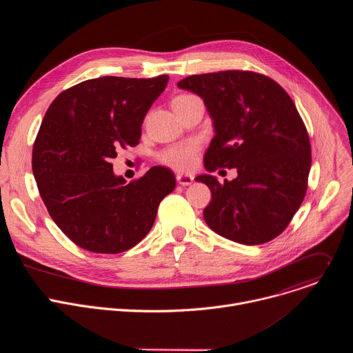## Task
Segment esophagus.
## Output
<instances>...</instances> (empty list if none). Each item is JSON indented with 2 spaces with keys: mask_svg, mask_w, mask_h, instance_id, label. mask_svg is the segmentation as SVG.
Listing matches in <instances>:
<instances>
[{
  "mask_svg": "<svg viewBox=\"0 0 353 353\" xmlns=\"http://www.w3.org/2000/svg\"><path fill=\"white\" fill-rule=\"evenodd\" d=\"M176 179L180 185H190L194 181V176L191 174H177Z\"/></svg>",
  "mask_w": 353,
  "mask_h": 353,
  "instance_id": "34e87169",
  "label": "esophagus"
}]
</instances>
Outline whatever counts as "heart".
I'll return each instance as SVG.
<instances>
[{"label":"heart","instance_id":"1","mask_svg":"<svg viewBox=\"0 0 353 353\" xmlns=\"http://www.w3.org/2000/svg\"><path fill=\"white\" fill-rule=\"evenodd\" d=\"M196 99L192 94H179L173 99V108L174 110L183 108L191 100ZM199 150V143L196 141H185L180 143H174L166 148L161 154V161L177 170H190L196 159V154Z\"/></svg>","mask_w":353,"mask_h":353}]
</instances>
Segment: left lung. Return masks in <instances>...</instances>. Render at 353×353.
Listing matches in <instances>:
<instances>
[{"label": "left lung", "instance_id": "obj_1", "mask_svg": "<svg viewBox=\"0 0 353 353\" xmlns=\"http://www.w3.org/2000/svg\"><path fill=\"white\" fill-rule=\"evenodd\" d=\"M177 86L204 100L215 137L205 152L207 172L236 168L223 184L201 174L212 199L207 225L240 244H263L279 236L307 190L312 148L303 120L285 89L250 71L191 75Z\"/></svg>", "mask_w": 353, "mask_h": 353}]
</instances>
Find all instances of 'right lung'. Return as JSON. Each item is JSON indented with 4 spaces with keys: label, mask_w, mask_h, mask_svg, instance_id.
Masks as SVG:
<instances>
[{
    "label": "right lung",
    "mask_w": 353,
    "mask_h": 353,
    "mask_svg": "<svg viewBox=\"0 0 353 353\" xmlns=\"http://www.w3.org/2000/svg\"><path fill=\"white\" fill-rule=\"evenodd\" d=\"M168 81L88 79L47 109L33 145V176L50 216L81 248L130 250L152 229L161 201L174 190L168 168H150L127 184L110 163L119 149L139 143L143 119Z\"/></svg>",
    "instance_id": "add662e5"
}]
</instances>
